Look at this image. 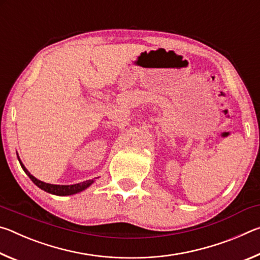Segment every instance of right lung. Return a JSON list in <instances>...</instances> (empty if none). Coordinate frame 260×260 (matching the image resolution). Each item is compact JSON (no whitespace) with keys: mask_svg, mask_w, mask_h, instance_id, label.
<instances>
[{"mask_svg":"<svg viewBox=\"0 0 260 260\" xmlns=\"http://www.w3.org/2000/svg\"><path fill=\"white\" fill-rule=\"evenodd\" d=\"M19 159V158H18ZM19 162L21 167H23V170L25 171V173L28 175L29 179L32 180V181L37 184L39 188H41L42 190L48 191L50 193H54V195H58V196H67V195H73V193H77V192H80L82 190H85L87 187H89L91 183L94 181L93 180H87V181H83L81 183H77V184H71V186H60V184H51V183H46V182H42L40 180H38L37 178H34L32 174H30L27 170H26V167L23 165V162L20 161Z\"/></svg>","mask_w":260,"mask_h":260,"instance_id":"right-lung-1","label":"right lung"}]
</instances>
